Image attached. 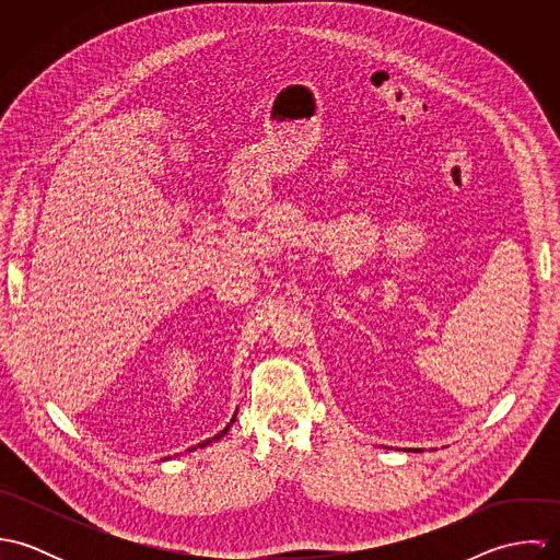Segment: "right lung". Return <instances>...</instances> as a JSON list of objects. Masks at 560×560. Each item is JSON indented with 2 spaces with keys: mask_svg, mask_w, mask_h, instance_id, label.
<instances>
[{
  "mask_svg": "<svg viewBox=\"0 0 560 560\" xmlns=\"http://www.w3.org/2000/svg\"><path fill=\"white\" fill-rule=\"evenodd\" d=\"M231 422H235V418H233V420H231ZM229 429H231V424H229V427H224V431H220V433H218V435H213V438H211V440H205V442H200V444H198V446H207V444H211V442H213V440H220V438H224V435H226V431H229Z\"/></svg>",
  "mask_w": 560,
  "mask_h": 560,
  "instance_id": "obj_1",
  "label": "right lung"
}]
</instances>
